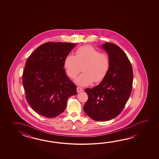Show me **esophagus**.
Instances as JSON below:
<instances>
[{
  "label": "esophagus",
  "instance_id": "obj_1",
  "mask_svg": "<svg viewBox=\"0 0 159 159\" xmlns=\"http://www.w3.org/2000/svg\"><path fill=\"white\" fill-rule=\"evenodd\" d=\"M84 91V89L82 88H80V87H77V93H80L81 91Z\"/></svg>",
  "mask_w": 159,
  "mask_h": 159
}]
</instances>
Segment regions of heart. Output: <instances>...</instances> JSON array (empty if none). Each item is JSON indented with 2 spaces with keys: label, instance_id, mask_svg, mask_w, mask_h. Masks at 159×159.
Segmentation results:
<instances>
[{
  "label": "heart",
  "instance_id": "heart-1",
  "mask_svg": "<svg viewBox=\"0 0 159 159\" xmlns=\"http://www.w3.org/2000/svg\"><path fill=\"white\" fill-rule=\"evenodd\" d=\"M110 66L108 56L100 53L90 45L78 48L75 56L68 54L64 61L65 70L70 78H75L82 66L83 73L75 80V83L81 86L89 85L94 81L97 83L102 81L107 74Z\"/></svg>",
  "mask_w": 159,
  "mask_h": 159
}]
</instances>
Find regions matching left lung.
Masks as SVG:
<instances>
[{
	"mask_svg": "<svg viewBox=\"0 0 159 159\" xmlns=\"http://www.w3.org/2000/svg\"><path fill=\"white\" fill-rule=\"evenodd\" d=\"M101 47L108 54L110 66L101 82L86 89L88 100L84 110L96 121H107L122 112L131 93L133 71L125 53L115 44L106 43Z\"/></svg>",
	"mask_w": 159,
	"mask_h": 159,
	"instance_id": "8db88e82",
	"label": "left lung"
}]
</instances>
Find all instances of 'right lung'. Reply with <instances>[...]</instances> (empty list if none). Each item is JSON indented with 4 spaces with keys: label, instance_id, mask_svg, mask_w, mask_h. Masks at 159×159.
<instances>
[{
    "label": "right lung",
    "instance_id": "1",
    "mask_svg": "<svg viewBox=\"0 0 159 159\" xmlns=\"http://www.w3.org/2000/svg\"><path fill=\"white\" fill-rule=\"evenodd\" d=\"M76 44L49 42L41 45L25 63L23 84L26 99L37 114L54 118L64 111L76 86L66 75L65 57Z\"/></svg>",
    "mask_w": 159,
    "mask_h": 159
}]
</instances>
